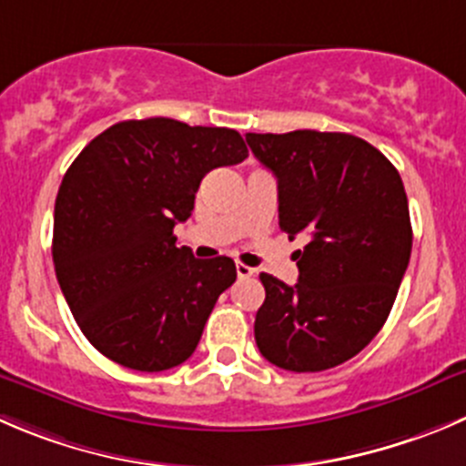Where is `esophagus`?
I'll list each match as a JSON object with an SVG mask.
<instances>
[{
  "label": "esophagus",
  "instance_id": "1",
  "mask_svg": "<svg viewBox=\"0 0 466 466\" xmlns=\"http://www.w3.org/2000/svg\"><path fill=\"white\" fill-rule=\"evenodd\" d=\"M236 272H238V279L254 277V268H249V265L245 263H236Z\"/></svg>",
  "mask_w": 466,
  "mask_h": 466
}]
</instances>
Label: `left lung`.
Listing matches in <instances>:
<instances>
[{"label": "left lung", "instance_id": "left-lung-1", "mask_svg": "<svg viewBox=\"0 0 466 466\" xmlns=\"http://www.w3.org/2000/svg\"><path fill=\"white\" fill-rule=\"evenodd\" d=\"M247 144L277 176L281 230L309 236L295 251V286L260 274L256 345L283 370L334 369L378 336L405 277L411 224L400 174L345 132H249Z\"/></svg>", "mask_w": 466, "mask_h": 466}]
</instances>
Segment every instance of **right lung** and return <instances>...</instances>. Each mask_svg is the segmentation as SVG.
<instances>
[{"mask_svg":"<svg viewBox=\"0 0 466 466\" xmlns=\"http://www.w3.org/2000/svg\"><path fill=\"white\" fill-rule=\"evenodd\" d=\"M247 155L240 132L157 116L116 123L75 157L56 194L52 258L97 352L141 373L192 357L238 272L226 256L194 258L174 226L192 215L208 171Z\"/></svg>","mask_w":466,"mask_h":466,"instance_id":"1","label":"right lung"}]
</instances>
